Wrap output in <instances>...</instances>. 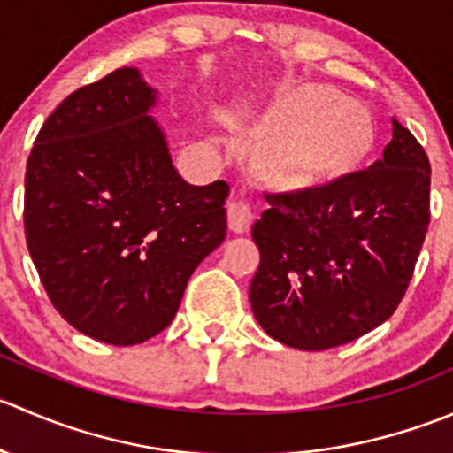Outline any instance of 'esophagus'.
Listing matches in <instances>:
<instances>
[{"label":"esophagus","mask_w":453,"mask_h":453,"mask_svg":"<svg viewBox=\"0 0 453 453\" xmlns=\"http://www.w3.org/2000/svg\"><path fill=\"white\" fill-rule=\"evenodd\" d=\"M252 226V210L245 201H230L227 203V227L234 234H245Z\"/></svg>","instance_id":"esophagus-1"}]
</instances>
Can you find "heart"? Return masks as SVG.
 I'll use <instances>...</instances> for the list:
<instances>
[{"instance_id": "heart-1", "label": "heart", "mask_w": 453, "mask_h": 453, "mask_svg": "<svg viewBox=\"0 0 453 453\" xmlns=\"http://www.w3.org/2000/svg\"><path fill=\"white\" fill-rule=\"evenodd\" d=\"M250 134L265 140L258 175L294 195L322 193L357 175L377 149V127L362 103L326 85H303L273 100Z\"/></svg>"}]
</instances>
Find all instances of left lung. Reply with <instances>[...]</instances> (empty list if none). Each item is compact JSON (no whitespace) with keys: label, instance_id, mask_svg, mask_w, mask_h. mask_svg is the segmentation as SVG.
I'll return each instance as SVG.
<instances>
[{"label":"left lung","instance_id":"left-lung-1","mask_svg":"<svg viewBox=\"0 0 453 453\" xmlns=\"http://www.w3.org/2000/svg\"><path fill=\"white\" fill-rule=\"evenodd\" d=\"M429 159L392 118V140L368 171L322 193L267 195L254 223L260 265L254 318L298 350L342 346L399 307L429 226Z\"/></svg>","mask_w":453,"mask_h":453}]
</instances>
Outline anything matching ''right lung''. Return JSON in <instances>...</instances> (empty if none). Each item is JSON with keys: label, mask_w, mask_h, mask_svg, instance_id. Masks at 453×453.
I'll return each mask as SVG.
<instances>
[{"label": "right lung", "mask_w": 453, "mask_h": 453, "mask_svg": "<svg viewBox=\"0 0 453 453\" xmlns=\"http://www.w3.org/2000/svg\"><path fill=\"white\" fill-rule=\"evenodd\" d=\"M120 67L67 96L26 168V243L57 311L87 337L134 346L168 326L197 265L226 239L227 184L190 186Z\"/></svg>", "instance_id": "add662e5"}]
</instances>
